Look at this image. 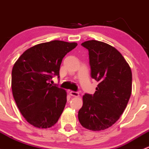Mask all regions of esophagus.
<instances>
[{"instance_id":"obj_1","label":"esophagus","mask_w":149,"mask_h":149,"mask_svg":"<svg viewBox=\"0 0 149 149\" xmlns=\"http://www.w3.org/2000/svg\"><path fill=\"white\" fill-rule=\"evenodd\" d=\"M69 94H70V96H73V97H79V93L77 92V91H70V92H69Z\"/></svg>"}]
</instances>
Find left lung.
<instances>
[{"label": "left lung", "instance_id": "8db88e82", "mask_svg": "<svg viewBox=\"0 0 149 149\" xmlns=\"http://www.w3.org/2000/svg\"><path fill=\"white\" fill-rule=\"evenodd\" d=\"M88 49L91 76L99 82L94 94L86 93L78 117L83 127L102 130L116 123L124 112L132 91V73L120 52L109 45L89 40Z\"/></svg>", "mask_w": 149, "mask_h": 149}]
</instances>
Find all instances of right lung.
Listing matches in <instances>:
<instances>
[{"mask_svg": "<svg viewBox=\"0 0 149 149\" xmlns=\"http://www.w3.org/2000/svg\"><path fill=\"white\" fill-rule=\"evenodd\" d=\"M76 42L53 40L26 49L13 65L11 88L19 111L29 123L37 127L53 126L67 102L66 91L49 81L60 78V67Z\"/></svg>", "mask_w": 149, "mask_h": 149, "instance_id": "add662e5", "label": "right lung"}]
</instances>
